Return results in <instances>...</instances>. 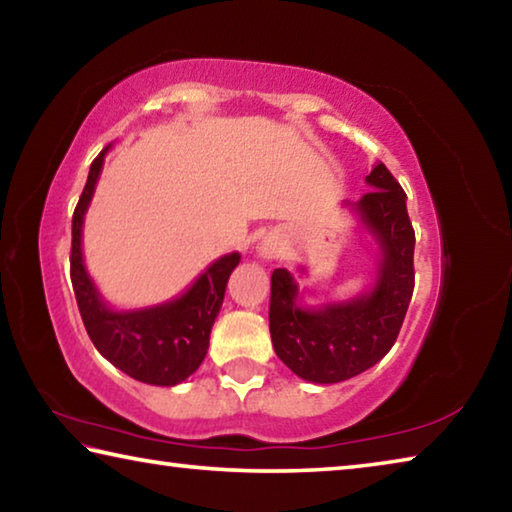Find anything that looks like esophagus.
<instances>
[{"label": "esophagus", "instance_id": "obj_1", "mask_svg": "<svg viewBox=\"0 0 512 512\" xmlns=\"http://www.w3.org/2000/svg\"><path fill=\"white\" fill-rule=\"evenodd\" d=\"M280 253H282V244L275 237L264 239L262 246H259V255H262L264 259H275Z\"/></svg>", "mask_w": 512, "mask_h": 512}]
</instances>
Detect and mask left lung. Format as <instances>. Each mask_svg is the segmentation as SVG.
<instances>
[{
	"label": "left lung",
	"instance_id": "1",
	"mask_svg": "<svg viewBox=\"0 0 512 512\" xmlns=\"http://www.w3.org/2000/svg\"><path fill=\"white\" fill-rule=\"evenodd\" d=\"M366 183L372 192L352 207L381 250L372 291L305 309L298 305V284L287 268H275L271 275L268 323L275 354L298 377L314 384L345 381L384 359L400 334L413 296L415 232L404 189L381 162L366 176Z\"/></svg>",
	"mask_w": 512,
	"mask_h": 512
}]
</instances>
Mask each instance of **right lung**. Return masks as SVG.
<instances>
[{
    "instance_id": "1",
    "label": "right lung",
    "mask_w": 512,
    "mask_h": 512,
    "mask_svg": "<svg viewBox=\"0 0 512 512\" xmlns=\"http://www.w3.org/2000/svg\"><path fill=\"white\" fill-rule=\"evenodd\" d=\"M106 153L108 149H103L94 158L88 183L83 187L79 205L72 216L69 268H72L76 305H79L83 325L88 329L94 348L112 366L144 384L176 386L196 372L205 359L212 325L223 305L225 284H228V277L235 271L241 255L230 253L216 259L183 296L164 302V305L135 311L110 309L85 271L81 253L83 219L92 201L94 187H97Z\"/></svg>"
}]
</instances>
